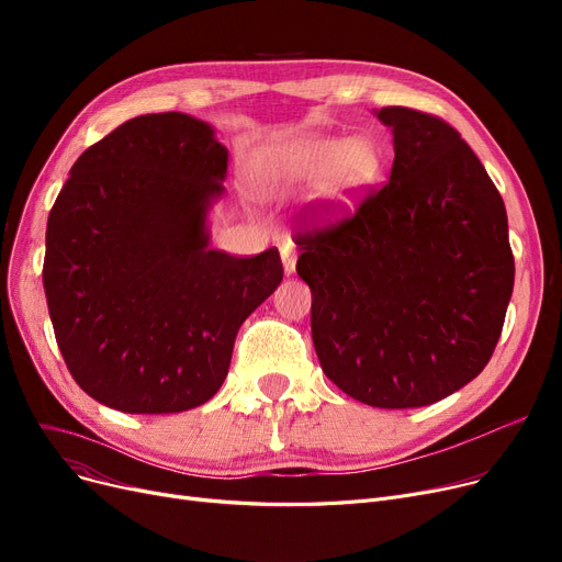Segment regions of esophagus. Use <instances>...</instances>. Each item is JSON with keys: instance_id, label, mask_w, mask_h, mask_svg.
Returning a JSON list of instances; mask_svg holds the SVG:
<instances>
[{"instance_id": "obj_1", "label": "esophagus", "mask_w": 562, "mask_h": 562, "mask_svg": "<svg viewBox=\"0 0 562 562\" xmlns=\"http://www.w3.org/2000/svg\"><path fill=\"white\" fill-rule=\"evenodd\" d=\"M280 255H282V263H284V273L289 276L296 271V248H293L291 241H282Z\"/></svg>"}]
</instances>
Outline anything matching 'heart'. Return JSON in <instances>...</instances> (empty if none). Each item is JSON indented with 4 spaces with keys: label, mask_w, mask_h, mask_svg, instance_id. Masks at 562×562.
<instances>
[{
    "label": "heart",
    "mask_w": 562,
    "mask_h": 562,
    "mask_svg": "<svg viewBox=\"0 0 562 562\" xmlns=\"http://www.w3.org/2000/svg\"><path fill=\"white\" fill-rule=\"evenodd\" d=\"M278 168L289 180L323 177V195L346 204L375 180L380 157L364 138H312L282 155Z\"/></svg>",
    "instance_id": "1"
}]
</instances>
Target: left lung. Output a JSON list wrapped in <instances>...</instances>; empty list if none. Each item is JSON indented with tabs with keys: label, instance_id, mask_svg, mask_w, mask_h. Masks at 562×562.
I'll list each match as a JSON object with an SVG mask.
<instances>
[{
	"label": "left lung",
	"instance_id": "obj_1",
	"mask_svg": "<svg viewBox=\"0 0 562 562\" xmlns=\"http://www.w3.org/2000/svg\"><path fill=\"white\" fill-rule=\"evenodd\" d=\"M378 117L394 132L390 182L335 221L303 216L296 271L323 373L367 405L422 407L490 362L515 257L504 198L458 130L407 106Z\"/></svg>",
	"mask_w": 562,
	"mask_h": 562
}]
</instances>
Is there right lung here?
Here are the masks:
<instances>
[{
    "label": "right lung",
    "instance_id": "add662e5",
    "mask_svg": "<svg viewBox=\"0 0 562 562\" xmlns=\"http://www.w3.org/2000/svg\"><path fill=\"white\" fill-rule=\"evenodd\" d=\"M227 150L187 113L115 127L70 168L45 234L43 286L77 385L130 415H170L223 385L241 323L271 296L278 248L212 250L206 206Z\"/></svg>",
    "mask_w": 562,
    "mask_h": 562
}]
</instances>
